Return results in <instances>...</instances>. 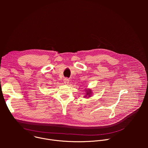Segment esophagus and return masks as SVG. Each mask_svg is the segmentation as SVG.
<instances>
[{"mask_svg":"<svg viewBox=\"0 0 148 148\" xmlns=\"http://www.w3.org/2000/svg\"><path fill=\"white\" fill-rule=\"evenodd\" d=\"M69 79H68V78H65L64 79V84H66V85H68V84H69Z\"/></svg>","mask_w":148,"mask_h":148,"instance_id":"esophagus-1","label":"esophagus"}]
</instances>
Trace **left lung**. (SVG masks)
<instances>
[{
  "instance_id": "1",
  "label": "left lung",
  "mask_w": 148,
  "mask_h": 148,
  "mask_svg": "<svg viewBox=\"0 0 148 148\" xmlns=\"http://www.w3.org/2000/svg\"><path fill=\"white\" fill-rule=\"evenodd\" d=\"M86 95L84 96V98H89L91 97L92 95V91L91 89H88V88H86Z\"/></svg>"
}]
</instances>
